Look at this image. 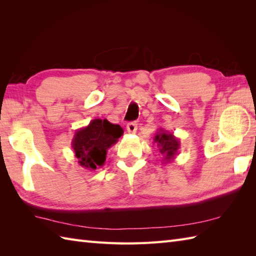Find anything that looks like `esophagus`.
<instances>
[{"instance_id":"1","label":"esophagus","mask_w":256,"mask_h":256,"mask_svg":"<svg viewBox=\"0 0 256 256\" xmlns=\"http://www.w3.org/2000/svg\"><path fill=\"white\" fill-rule=\"evenodd\" d=\"M126 130H128V133H132V134L136 133V130H138V124H136V122H130V123H128Z\"/></svg>"}]
</instances>
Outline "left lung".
<instances>
[{"instance_id":"left-lung-1","label":"left lung","mask_w":256,"mask_h":256,"mask_svg":"<svg viewBox=\"0 0 256 256\" xmlns=\"http://www.w3.org/2000/svg\"><path fill=\"white\" fill-rule=\"evenodd\" d=\"M154 143L158 148L160 153L164 156L162 162L167 164L170 162L178 154L180 148V140H179L172 133L166 131L164 128H158L154 136Z\"/></svg>"}]
</instances>
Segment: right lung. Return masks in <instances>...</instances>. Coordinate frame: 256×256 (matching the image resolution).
I'll return each mask as SVG.
<instances>
[{
    "label": "right lung",
    "instance_id": "1",
    "mask_svg": "<svg viewBox=\"0 0 256 256\" xmlns=\"http://www.w3.org/2000/svg\"><path fill=\"white\" fill-rule=\"evenodd\" d=\"M123 135V128L106 118H94L84 128L77 130L72 146L80 166L94 170L103 166L108 150Z\"/></svg>",
    "mask_w": 256,
    "mask_h": 256
}]
</instances>
